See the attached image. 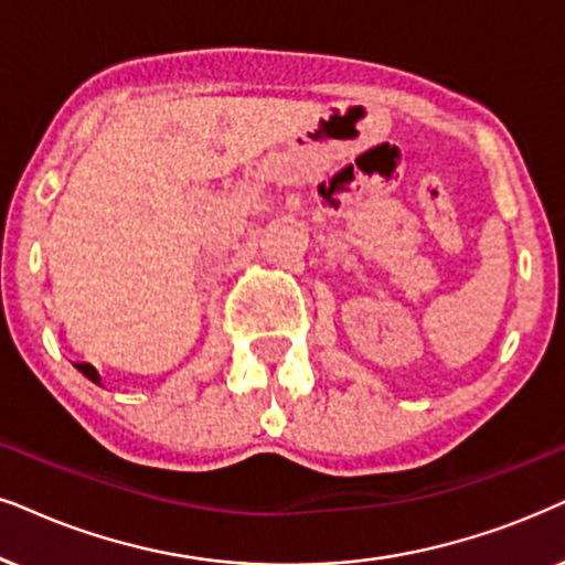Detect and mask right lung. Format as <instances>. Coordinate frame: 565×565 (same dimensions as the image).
<instances>
[{
	"label": "right lung",
	"instance_id": "add662e5",
	"mask_svg": "<svg viewBox=\"0 0 565 565\" xmlns=\"http://www.w3.org/2000/svg\"><path fill=\"white\" fill-rule=\"evenodd\" d=\"M77 369H79V371H83V373H85V376L93 381V384H100V376H98V371H95V369H93V365H87V363H79V365H77Z\"/></svg>",
	"mask_w": 565,
	"mask_h": 565
}]
</instances>
